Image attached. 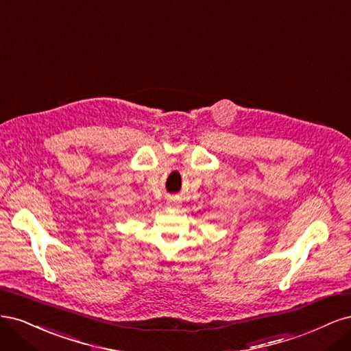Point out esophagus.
Listing matches in <instances>:
<instances>
[{
    "instance_id": "34e87169",
    "label": "esophagus",
    "mask_w": 351,
    "mask_h": 351,
    "mask_svg": "<svg viewBox=\"0 0 351 351\" xmlns=\"http://www.w3.org/2000/svg\"><path fill=\"white\" fill-rule=\"evenodd\" d=\"M168 205H171V206H173V205H177V202H176V200H171Z\"/></svg>"
}]
</instances>
